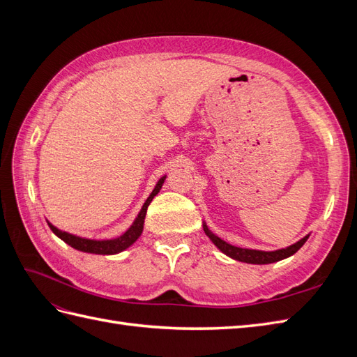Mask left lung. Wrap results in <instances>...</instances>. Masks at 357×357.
<instances>
[{"instance_id": "left-lung-1", "label": "left lung", "mask_w": 357, "mask_h": 357, "mask_svg": "<svg viewBox=\"0 0 357 357\" xmlns=\"http://www.w3.org/2000/svg\"><path fill=\"white\" fill-rule=\"evenodd\" d=\"M202 226H204L205 235L208 236V238L213 241V244L218 247L222 253L235 259V261L245 262V264H255V265H266V264H274L278 261H283V259L295 255L299 248L305 244V241L310 236V235H305L304 238H301L298 243L291 244L286 248H280V250H274V252H264V250H253V248H243V247L232 245L229 243L223 241L222 238H219L215 234H213L208 229V226L205 225V222L202 223Z\"/></svg>"}]
</instances>
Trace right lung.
Segmentation results:
<instances>
[{
  "instance_id": "obj_1",
  "label": "right lung",
  "mask_w": 357,
  "mask_h": 357,
  "mask_svg": "<svg viewBox=\"0 0 357 357\" xmlns=\"http://www.w3.org/2000/svg\"><path fill=\"white\" fill-rule=\"evenodd\" d=\"M167 176L160 177L156 183L155 189L150 193L149 198L146 199V202L143 204L142 210H139L138 215L135 218L134 223L129 226V228L117 238H112V240H91V238H83V236H77L68 234L66 231L58 229L56 226H53L50 222H47L49 228L52 229V232L55 234L56 236L67 243L68 245H71L73 248L79 252H84V253H93V255H116L121 253L123 250H126L128 247H131L137 240L138 236L143 234V228H144V219H146V213H147V207L152 202V199L158 195L159 190L162 189V185H164Z\"/></svg>"
}]
</instances>
